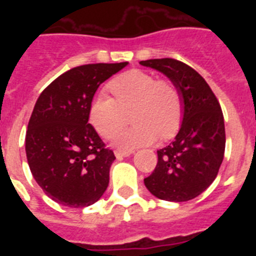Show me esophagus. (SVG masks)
<instances>
[{
  "instance_id": "1",
  "label": "esophagus",
  "mask_w": 256,
  "mask_h": 256,
  "mask_svg": "<svg viewBox=\"0 0 256 256\" xmlns=\"http://www.w3.org/2000/svg\"><path fill=\"white\" fill-rule=\"evenodd\" d=\"M132 152H133L132 150H120V148H118V150L114 151V154H115V156H116V158H123V156H130Z\"/></svg>"
}]
</instances>
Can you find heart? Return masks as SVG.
I'll list each match as a JSON object with an SVG mask.
<instances>
[{
    "label": "heart",
    "instance_id": "obj_1",
    "mask_svg": "<svg viewBox=\"0 0 256 256\" xmlns=\"http://www.w3.org/2000/svg\"><path fill=\"white\" fill-rule=\"evenodd\" d=\"M115 98L100 94L90 108V120L105 138H112L132 114L134 126L116 136L115 142L123 148L152 144L158 136L172 138L183 120V97L180 88L168 79H158L141 70H130L110 82Z\"/></svg>",
    "mask_w": 256,
    "mask_h": 256
}]
</instances>
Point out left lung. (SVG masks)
<instances>
[{
    "mask_svg": "<svg viewBox=\"0 0 256 256\" xmlns=\"http://www.w3.org/2000/svg\"><path fill=\"white\" fill-rule=\"evenodd\" d=\"M159 70L180 88L183 122L176 140L158 151V164L144 186L158 198L188 201L198 198L218 176L224 158V119L218 98L202 76L176 58L140 62Z\"/></svg>",
    "mask_w": 256,
    "mask_h": 256,
    "instance_id": "obj_1",
    "label": "left lung"
}]
</instances>
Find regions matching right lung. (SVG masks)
<instances>
[{"label":"right lung","instance_id":"add662e5","mask_svg":"<svg viewBox=\"0 0 256 256\" xmlns=\"http://www.w3.org/2000/svg\"><path fill=\"white\" fill-rule=\"evenodd\" d=\"M126 64L73 68L38 97L26 136V159L36 182L58 204L90 206L108 188L115 155L88 118L98 86Z\"/></svg>","mask_w":256,"mask_h":256}]
</instances>
